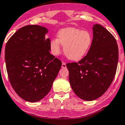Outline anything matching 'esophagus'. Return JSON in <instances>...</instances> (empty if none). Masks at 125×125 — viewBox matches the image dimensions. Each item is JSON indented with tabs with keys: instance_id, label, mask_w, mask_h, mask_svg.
Wrapping results in <instances>:
<instances>
[{
	"instance_id": "esophagus-1",
	"label": "esophagus",
	"mask_w": 125,
	"mask_h": 125,
	"mask_svg": "<svg viewBox=\"0 0 125 125\" xmlns=\"http://www.w3.org/2000/svg\"><path fill=\"white\" fill-rule=\"evenodd\" d=\"M62 68H66V63L62 62Z\"/></svg>"
}]
</instances>
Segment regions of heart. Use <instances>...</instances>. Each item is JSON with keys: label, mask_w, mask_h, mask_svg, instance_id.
<instances>
[{"label": "heart", "mask_w": 125, "mask_h": 125, "mask_svg": "<svg viewBox=\"0 0 125 125\" xmlns=\"http://www.w3.org/2000/svg\"><path fill=\"white\" fill-rule=\"evenodd\" d=\"M92 41V35L87 31L73 27L65 28L58 32L57 39L51 40L50 51L53 55H58L61 52V43L63 46L64 53L67 58L79 61L87 53Z\"/></svg>", "instance_id": "obj_1"}]
</instances>
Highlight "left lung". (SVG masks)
I'll use <instances>...</instances> for the list:
<instances>
[{"mask_svg": "<svg viewBox=\"0 0 125 125\" xmlns=\"http://www.w3.org/2000/svg\"><path fill=\"white\" fill-rule=\"evenodd\" d=\"M93 39L87 55L78 62H68L69 80L80 98L92 101L103 95L114 80L118 47L114 36L101 25H94Z\"/></svg>", "mask_w": 125, "mask_h": 125, "instance_id": "left-lung-1", "label": "left lung"}]
</instances>
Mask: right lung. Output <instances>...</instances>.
<instances>
[{
    "label": "right lung",
    "instance_id": "right-lung-1",
    "mask_svg": "<svg viewBox=\"0 0 125 125\" xmlns=\"http://www.w3.org/2000/svg\"><path fill=\"white\" fill-rule=\"evenodd\" d=\"M48 30L37 25L18 29L5 47V61L11 86L25 101H40L49 93L62 62L50 53Z\"/></svg>",
    "mask_w": 125,
    "mask_h": 125
}]
</instances>
